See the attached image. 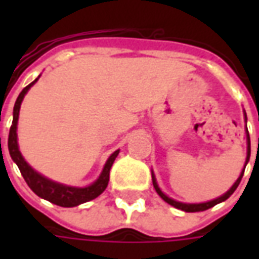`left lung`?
<instances>
[{
  "label": "left lung",
  "instance_id": "obj_1",
  "mask_svg": "<svg viewBox=\"0 0 259 259\" xmlns=\"http://www.w3.org/2000/svg\"><path fill=\"white\" fill-rule=\"evenodd\" d=\"M244 116H245V122H247V115H245V112H244ZM245 127H247V126H245ZM245 133H247V143H248V147H247V159H245V165H247L248 159H250L251 150H250V135H248V130H245ZM244 169H245V166H244ZM244 169H243V172L240 174L239 179L236 180V182H234V185L230 187V190L226 191L225 194L221 195V197H218V198H215V200L208 201V202H201V204H185V202H179V201L169 198L168 195L163 194L162 191H161V189L158 187V183H157V180H155V176H154V174H152V185H154V189H155V191H157L158 194H159V197H161L163 201H166L168 204H170L172 206H175V208L182 209V211H185V212H200V211H205V209H209V208H212L213 205H217V204H219V202L228 200L229 197L233 194L234 190L237 189V186L240 185L241 178H243V175H244Z\"/></svg>",
  "mask_w": 259,
  "mask_h": 259
}]
</instances>
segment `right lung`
<instances>
[{
    "mask_svg": "<svg viewBox=\"0 0 259 259\" xmlns=\"http://www.w3.org/2000/svg\"><path fill=\"white\" fill-rule=\"evenodd\" d=\"M40 77V76H38ZM37 77L34 81H31L30 84L26 85L23 90L20 91L18 100L15 102L14 107V120H12V126L9 129V137H8V150L11 154V158L14 159V162L18 165L20 174L23 176V179L26 180L27 186L30 187L31 190L34 191L38 197H41L44 200L53 202L55 205L59 206H76L87 202V201L94 200L98 195L101 194L102 191L107 189L108 182H109V170L112 166L115 158L118 157L119 150L113 152L111 157L108 158L105 166L102 169L100 178L93 183V185L87 186V187H72V186L61 185L57 182L47 179L46 176H42L38 172H36L34 169L31 168L29 163L26 162L25 158L22 157V154L19 151V146H18V135H16V129H18V119H19V109L20 104L25 98L26 93L29 91L31 85L36 83Z\"/></svg>",
    "mask_w": 259,
    "mask_h": 259,
    "instance_id": "1",
    "label": "right lung"
}]
</instances>
